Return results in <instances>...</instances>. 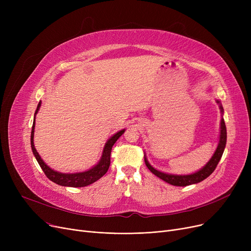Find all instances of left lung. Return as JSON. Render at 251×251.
Segmentation results:
<instances>
[{
	"label": "left lung",
	"mask_w": 251,
	"mask_h": 251,
	"mask_svg": "<svg viewBox=\"0 0 251 251\" xmlns=\"http://www.w3.org/2000/svg\"><path fill=\"white\" fill-rule=\"evenodd\" d=\"M218 103H220V109L221 112L223 113V107L219 100H217ZM226 142H227V129H226V125H225V121L224 119L221 120V134H220V140H219V144L218 148L214 153V155L212 156V159L208 161V163L202 168L201 169L199 172H195L193 174L190 175H172V174H166L163 172H160V171L155 170L153 167H151L150 165V163L148 162L147 157L144 156V162H146L147 167L149 168V170L152 174H154L156 177L161 178L162 180H164L165 182L171 184V185L174 186H187V185H191V184H195L201 182L202 180H204L205 178H207L210 174H212L215 169L217 168L221 157L223 155L224 150H225L226 147Z\"/></svg>",
	"instance_id": "left-lung-1"
}]
</instances>
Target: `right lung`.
I'll return each instance as SVG.
<instances>
[{"label": "right lung", "instance_id": "1", "mask_svg": "<svg viewBox=\"0 0 251 251\" xmlns=\"http://www.w3.org/2000/svg\"><path fill=\"white\" fill-rule=\"evenodd\" d=\"M41 101L38 102L37 108L34 114V121L31 129V136H30V143H31V150L32 152L35 156V159L37 163L41 166L43 171L45 172L46 176L52 182H55L58 185L61 186H69V187H84L89 185V184H92L94 182L98 181L100 178H101L105 173L108 172V169L111 164V151L112 148L117 141V139L120 137L123 133L125 129L119 131L116 134H114L108 141L104 144V148L102 151V155L100 157V162L98 165H96L94 168H91L88 171H85V172H80V173H74V174H65V173H60L56 172L52 169H50L49 166L46 165V163L42 160L41 155L38 154L34 148V143H33V136H34V126H35V115L37 114L39 108H41Z\"/></svg>", "mask_w": 251, "mask_h": 251}]
</instances>
